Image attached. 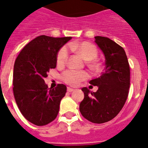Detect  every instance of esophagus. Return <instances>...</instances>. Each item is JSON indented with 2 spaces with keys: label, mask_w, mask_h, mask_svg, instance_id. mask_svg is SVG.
<instances>
[{
  "label": "esophagus",
  "mask_w": 148,
  "mask_h": 148,
  "mask_svg": "<svg viewBox=\"0 0 148 148\" xmlns=\"http://www.w3.org/2000/svg\"><path fill=\"white\" fill-rule=\"evenodd\" d=\"M67 91L69 92H73V91H74V89L72 88H70V87H68V88H67Z\"/></svg>",
  "instance_id": "1"
}]
</instances>
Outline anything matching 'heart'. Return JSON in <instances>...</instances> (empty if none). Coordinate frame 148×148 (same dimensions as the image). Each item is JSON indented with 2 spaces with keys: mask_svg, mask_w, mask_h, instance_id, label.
<instances>
[{
  "mask_svg": "<svg viewBox=\"0 0 148 148\" xmlns=\"http://www.w3.org/2000/svg\"><path fill=\"white\" fill-rule=\"evenodd\" d=\"M71 50L77 51L84 60L89 61V65L92 67H97V63L95 59L98 55V50L95 45L88 42H83L81 43L71 44L69 45ZM69 48L67 46H63L59 51L56 57L57 64L62 65L66 62L69 58ZM88 77V74L85 71H76L69 69L65 71L62 74V79L67 84L71 86H77L80 82L83 81Z\"/></svg>",
  "mask_w": 148,
  "mask_h": 148,
  "instance_id": "b5f03b06",
  "label": "heart"
}]
</instances>
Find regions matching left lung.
I'll return each mask as SVG.
<instances>
[{
  "label": "left lung",
  "instance_id": "left-lung-1",
  "mask_svg": "<svg viewBox=\"0 0 148 148\" xmlns=\"http://www.w3.org/2000/svg\"><path fill=\"white\" fill-rule=\"evenodd\" d=\"M95 43L105 56V68L98 78L90 80L96 92L83 87L84 99L79 111L85 119L95 124L110 121L125 103L130 85V71L124 48L110 38L95 36Z\"/></svg>",
  "mask_w": 148,
  "mask_h": 148
}]
</instances>
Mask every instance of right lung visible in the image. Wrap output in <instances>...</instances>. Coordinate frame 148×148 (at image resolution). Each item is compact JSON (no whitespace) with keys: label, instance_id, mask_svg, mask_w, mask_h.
I'll return each mask as SVG.
<instances>
[{"label":"right lung","instance_id":"add662e5","mask_svg":"<svg viewBox=\"0 0 148 148\" xmlns=\"http://www.w3.org/2000/svg\"><path fill=\"white\" fill-rule=\"evenodd\" d=\"M71 37L39 36L21 51L13 70V94L23 116L32 124L44 126L58 115L67 87L58 84L48 88L44 79L56 67L59 51Z\"/></svg>","mask_w":148,"mask_h":148}]
</instances>
